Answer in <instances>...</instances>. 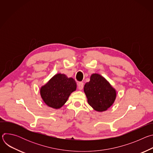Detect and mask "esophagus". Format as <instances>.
<instances>
[{"instance_id": "1", "label": "esophagus", "mask_w": 153, "mask_h": 153, "mask_svg": "<svg viewBox=\"0 0 153 153\" xmlns=\"http://www.w3.org/2000/svg\"><path fill=\"white\" fill-rule=\"evenodd\" d=\"M77 85H78V88H79V90H82L83 89V82H79Z\"/></svg>"}]
</instances>
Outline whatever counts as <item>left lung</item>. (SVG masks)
Instances as JSON below:
<instances>
[{"label":"left lung","mask_w":153,"mask_h":153,"mask_svg":"<svg viewBox=\"0 0 153 153\" xmlns=\"http://www.w3.org/2000/svg\"><path fill=\"white\" fill-rule=\"evenodd\" d=\"M88 104L97 111H106L114 102L116 91L103 76L93 74L84 86Z\"/></svg>","instance_id":"left-lung-1"}]
</instances>
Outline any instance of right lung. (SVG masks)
I'll return each instance as SVG.
<instances>
[{"instance_id": "1", "label": "right lung", "mask_w": 153, "mask_h": 153, "mask_svg": "<svg viewBox=\"0 0 153 153\" xmlns=\"http://www.w3.org/2000/svg\"><path fill=\"white\" fill-rule=\"evenodd\" d=\"M76 81L63 74L54 75L40 88V96L47 105L54 109L61 108L70 94L76 90Z\"/></svg>"}]
</instances>
